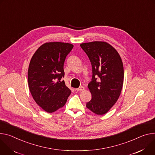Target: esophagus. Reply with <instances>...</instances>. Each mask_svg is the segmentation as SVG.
Segmentation results:
<instances>
[{
    "label": "esophagus",
    "mask_w": 155,
    "mask_h": 155,
    "mask_svg": "<svg viewBox=\"0 0 155 155\" xmlns=\"http://www.w3.org/2000/svg\"><path fill=\"white\" fill-rule=\"evenodd\" d=\"M84 89H85V88H84L83 86H81V87H79L78 88V89H75V90L77 91H84Z\"/></svg>",
    "instance_id": "esophagus-1"
}]
</instances>
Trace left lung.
<instances>
[{
    "label": "left lung",
    "instance_id": "1",
    "mask_svg": "<svg viewBox=\"0 0 155 155\" xmlns=\"http://www.w3.org/2000/svg\"><path fill=\"white\" fill-rule=\"evenodd\" d=\"M91 61L92 81L88 88L92 99L86 107L97 115L107 113L118 100L123 85L124 68L117 50L106 42L94 41L80 45Z\"/></svg>",
    "mask_w": 155,
    "mask_h": 155
}]
</instances>
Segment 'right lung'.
I'll return each mask as SVG.
<instances>
[{
	"label": "right lung",
	"mask_w": 155,
	"mask_h": 155,
	"mask_svg": "<svg viewBox=\"0 0 155 155\" xmlns=\"http://www.w3.org/2000/svg\"><path fill=\"white\" fill-rule=\"evenodd\" d=\"M73 45L60 42L40 46L29 63L28 80L30 92L36 104L51 113L63 107L71 91L64 81L63 65Z\"/></svg>",
	"instance_id": "add662e5"
}]
</instances>
